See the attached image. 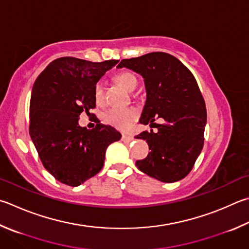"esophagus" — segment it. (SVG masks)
<instances>
[{"label":"esophagus","instance_id":"obj_1","mask_svg":"<svg viewBox=\"0 0 249 249\" xmlns=\"http://www.w3.org/2000/svg\"><path fill=\"white\" fill-rule=\"evenodd\" d=\"M133 137L132 136H128V135H123V136H122V140H123L124 142H133Z\"/></svg>","mask_w":249,"mask_h":249}]
</instances>
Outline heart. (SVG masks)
<instances>
[{"mask_svg":"<svg viewBox=\"0 0 249 249\" xmlns=\"http://www.w3.org/2000/svg\"><path fill=\"white\" fill-rule=\"evenodd\" d=\"M115 79L122 87H124L128 91H134L137 88L138 80L136 76L129 73V71H121L115 76ZM103 89H105L103 81L98 80L93 87V97L98 103H100L103 99ZM137 116L138 112L135 109H130V107H113V109L106 112L105 119L107 123L114 126L115 128L126 130L132 127Z\"/></svg>","mask_w":249,"mask_h":249,"instance_id":"b5f03b06","label":"heart"}]
</instances>
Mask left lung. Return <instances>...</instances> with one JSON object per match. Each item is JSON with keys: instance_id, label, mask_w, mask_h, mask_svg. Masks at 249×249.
Listing matches in <instances>:
<instances>
[{"instance_id": "1", "label": "left lung", "mask_w": 249, "mask_h": 249, "mask_svg": "<svg viewBox=\"0 0 249 249\" xmlns=\"http://www.w3.org/2000/svg\"><path fill=\"white\" fill-rule=\"evenodd\" d=\"M117 67L142 76L147 100L139 122L158 128L136 136L146 140L151 150L146 159L136 161L137 168L164 183L184 178L202 150L207 123L205 100L195 77L182 62L164 52L122 60ZM155 117L165 123L156 124Z\"/></svg>"}]
</instances>
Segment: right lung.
I'll return each instance as SVG.
<instances>
[{"label": "right lung", "mask_w": 249, "mask_h": 249, "mask_svg": "<svg viewBox=\"0 0 249 249\" xmlns=\"http://www.w3.org/2000/svg\"><path fill=\"white\" fill-rule=\"evenodd\" d=\"M117 62L60 57L35 81L29 134L44 168L63 184L79 186L99 173L107 148L122 137L109 125L87 129L78 124L80 113L96 107L94 84Z\"/></svg>", "instance_id": "1"}]
</instances>
